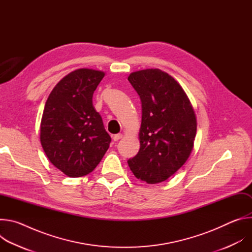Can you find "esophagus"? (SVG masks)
Returning a JSON list of instances; mask_svg holds the SVG:
<instances>
[{
  "label": "esophagus",
  "instance_id": "esophagus-1",
  "mask_svg": "<svg viewBox=\"0 0 252 252\" xmlns=\"http://www.w3.org/2000/svg\"><path fill=\"white\" fill-rule=\"evenodd\" d=\"M123 137V134L122 133H118V134H115L114 136H113V139L115 140V141H118L119 139H121Z\"/></svg>",
  "mask_w": 252,
  "mask_h": 252
}]
</instances>
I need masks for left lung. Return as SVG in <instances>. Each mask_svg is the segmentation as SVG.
Here are the masks:
<instances>
[{
  "label": "left lung",
  "mask_w": 252,
  "mask_h": 252,
  "mask_svg": "<svg viewBox=\"0 0 252 252\" xmlns=\"http://www.w3.org/2000/svg\"><path fill=\"white\" fill-rule=\"evenodd\" d=\"M127 80L140 97L142 112L140 148L128 166L143 182L162 183L186 163L193 149V107L181 85L158 68L134 71Z\"/></svg>",
  "instance_id": "obj_1"
}]
</instances>
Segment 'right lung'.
I'll return each instance as SVG.
<instances>
[{
	"label": "right lung",
	"instance_id": "add662e5",
	"mask_svg": "<svg viewBox=\"0 0 252 252\" xmlns=\"http://www.w3.org/2000/svg\"><path fill=\"white\" fill-rule=\"evenodd\" d=\"M104 73L79 68L51 92L41 121V143L49 160L69 177L92 172L110 147L111 136L94 110L93 94Z\"/></svg>",
	"mask_w": 252,
	"mask_h": 252
}]
</instances>
